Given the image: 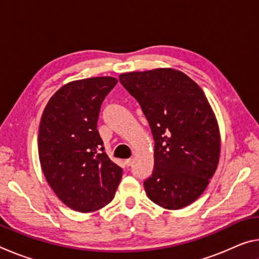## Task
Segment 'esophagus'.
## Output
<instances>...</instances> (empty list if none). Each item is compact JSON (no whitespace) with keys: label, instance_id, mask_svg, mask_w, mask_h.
<instances>
[{"label":"esophagus","instance_id":"34e87169","mask_svg":"<svg viewBox=\"0 0 259 259\" xmlns=\"http://www.w3.org/2000/svg\"><path fill=\"white\" fill-rule=\"evenodd\" d=\"M124 163L128 165V166H130L131 164H133V159H126L125 161H124Z\"/></svg>","mask_w":259,"mask_h":259}]
</instances>
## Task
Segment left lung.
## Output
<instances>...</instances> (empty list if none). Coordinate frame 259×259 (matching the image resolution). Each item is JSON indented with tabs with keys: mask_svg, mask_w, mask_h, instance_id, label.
<instances>
[{
	"mask_svg": "<svg viewBox=\"0 0 259 259\" xmlns=\"http://www.w3.org/2000/svg\"><path fill=\"white\" fill-rule=\"evenodd\" d=\"M119 78L139 103L154 138V170L144 182L147 196L170 210L194 202L221 154L217 120L202 89L172 68L123 73Z\"/></svg>",
	"mask_w": 259,
	"mask_h": 259,
	"instance_id": "1",
	"label": "left lung"
}]
</instances>
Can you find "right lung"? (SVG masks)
Returning <instances> with one entry per match:
<instances>
[{
	"mask_svg": "<svg viewBox=\"0 0 259 259\" xmlns=\"http://www.w3.org/2000/svg\"><path fill=\"white\" fill-rule=\"evenodd\" d=\"M117 80L69 82L52 96L38 129V156L48 184L63 203L91 212L113 200L122 168L104 152L97 130L100 106Z\"/></svg>",
	"mask_w": 259,
	"mask_h": 259,
	"instance_id": "obj_1",
	"label": "right lung"
}]
</instances>
